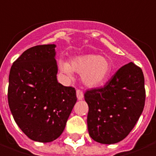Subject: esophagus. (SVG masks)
Returning <instances> with one entry per match:
<instances>
[{"label": "esophagus", "mask_w": 156, "mask_h": 156, "mask_svg": "<svg viewBox=\"0 0 156 156\" xmlns=\"http://www.w3.org/2000/svg\"><path fill=\"white\" fill-rule=\"evenodd\" d=\"M76 93H77V98H78V100H82V99L83 98V91H81L80 89H77Z\"/></svg>", "instance_id": "34e87169"}]
</instances>
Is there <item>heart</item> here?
I'll return each instance as SVG.
<instances>
[{"instance_id":"obj_1","label":"heart","mask_w":156,"mask_h":156,"mask_svg":"<svg viewBox=\"0 0 156 156\" xmlns=\"http://www.w3.org/2000/svg\"><path fill=\"white\" fill-rule=\"evenodd\" d=\"M58 69L68 78H72L73 72L82 74V81L87 87H94L101 85L109 77L112 72L110 60L104 56L85 55L73 58L70 64L58 60Z\"/></svg>"}]
</instances>
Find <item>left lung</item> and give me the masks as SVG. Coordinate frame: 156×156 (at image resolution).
<instances>
[{
	"label": "left lung",
	"instance_id": "1",
	"mask_svg": "<svg viewBox=\"0 0 156 156\" xmlns=\"http://www.w3.org/2000/svg\"><path fill=\"white\" fill-rule=\"evenodd\" d=\"M87 129L101 144H115L127 136L145 106V78L132 62L120 68L103 87L87 90Z\"/></svg>",
	"mask_w": 156,
	"mask_h": 156
}]
</instances>
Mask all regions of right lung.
<instances>
[{
    "label": "right lung",
    "mask_w": 156,
    "mask_h": 156,
    "mask_svg": "<svg viewBox=\"0 0 156 156\" xmlns=\"http://www.w3.org/2000/svg\"><path fill=\"white\" fill-rule=\"evenodd\" d=\"M55 44L25 50L10 68L8 103L15 122L34 141L50 142L63 133L77 101L76 90L57 80Z\"/></svg>",
    "instance_id": "right-lung-1"
}]
</instances>
